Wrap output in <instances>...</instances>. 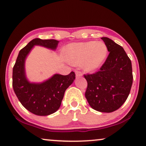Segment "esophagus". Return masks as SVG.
Wrapping results in <instances>:
<instances>
[{
	"label": "esophagus",
	"instance_id": "obj_1",
	"mask_svg": "<svg viewBox=\"0 0 146 146\" xmlns=\"http://www.w3.org/2000/svg\"><path fill=\"white\" fill-rule=\"evenodd\" d=\"M76 77H81L82 76V73L80 71H76Z\"/></svg>",
	"mask_w": 146,
	"mask_h": 146
}]
</instances>
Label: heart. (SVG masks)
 Segmentation results:
<instances>
[{
	"mask_svg": "<svg viewBox=\"0 0 146 146\" xmlns=\"http://www.w3.org/2000/svg\"><path fill=\"white\" fill-rule=\"evenodd\" d=\"M108 49L103 41L70 43L64 48L63 56L70 64H81L84 70L92 72L103 65L107 56Z\"/></svg>",
	"mask_w": 146,
	"mask_h": 146,
	"instance_id": "obj_1",
	"label": "heart"
}]
</instances>
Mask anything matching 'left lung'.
Segmentation results:
<instances>
[{"label": "left lung", "instance_id": "obj_1", "mask_svg": "<svg viewBox=\"0 0 146 146\" xmlns=\"http://www.w3.org/2000/svg\"><path fill=\"white\" fill-rule=\"evenodd\" d=\"M109 54L100 70L84 75L88 83L85 96L90 107L111 113L121 107L133 83L131 62L124 49L108 37H102Z\"/></svg>", "mask_w": 146, "mask_h": 146}]
</instances>
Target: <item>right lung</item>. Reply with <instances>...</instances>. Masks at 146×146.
Wrapping results in <instances>:
<instances>
[{
    "mask_svg": "<svg viewBox=\"0 0 146 146\" xmlns=\"http://www.w3.org/2000/svg\"><path fill=\"white\" fill-rule=\"evenodd\" d=\"M58 43L55 39H33L20 50L13 67V87L15 93L22 105L36 115L47 116L58 111L64 92L75 79L74 72L66 76L56 74L41 83L30 82L27 79L25 62L33 46L40 45L55 50Z\"/></svg>",
    "mask_w": 146,
    "mask_h": 146,
    "instance_id": "add662e5",
    "label": "right lung"
}]
</instances>
